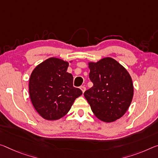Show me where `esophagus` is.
Returning <instances> with one entry per match:
<instances>
[{
  "instance_id": "1",
  "label": "esophagus",
  "mask_w": 158,
  "mask_h": 158,
  "mask_svg": "<svg viewBox=\"0 0 158 158\" xmlns=\"http://www.w3.org/2000/svg\"><path fill=\"white\" fill-rule=\"evenodd\" d=\"M80 89L81 90V91H82V93H84L85 92V91H86V87H85L84 86H81V87H80Z\"/></svg>"
}]
</instances>
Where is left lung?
Wrapping results in <instances>:
<instances>
[{"mask_svg": "<svg viewBox=\"0 0 158 158\" xmlns=\"http://www.w3.org/2000/svg\"><path fill=\"white\" fill-rule=\"evenodd\" d=\"M89 78L94 86L84 97L97 118L112 122L125 114L134 96L131 77L124 67L112 57L89 62Z\"/></svg>", "mask_w": 158, "mask_h": 158, "instance_id": "8db88e82", "label": "left lung"}]
</instances>
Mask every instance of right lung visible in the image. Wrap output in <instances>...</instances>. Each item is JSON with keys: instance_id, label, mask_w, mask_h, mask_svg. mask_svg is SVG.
Instances as JSON below:
<instances>
[{"instance_id": "right-lung-1", "label": "right lung", "mask_w": 158, "mask_h": 158, "mask_svg": "<svg viewBox=\"0 0 158 158\" xmlns=\"http://www.w3.org/2000/svg\"><path fill=\"white\" fill-rule=\"evenodd\" d=\"M68 66V62L51 57L31 72L30 98L35 110L45 119L62 118L69 111L75 99L82 94L81 90L73 86L72 74L67 72Z\"/></svg>"}]
</instances>
